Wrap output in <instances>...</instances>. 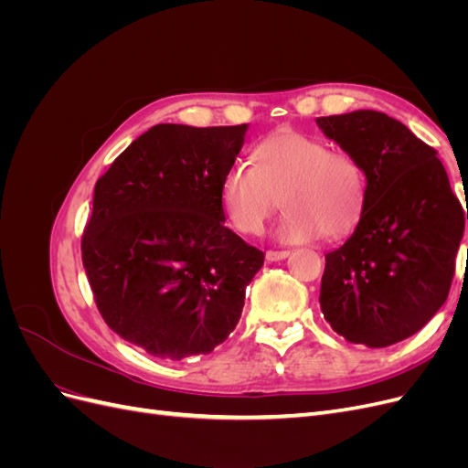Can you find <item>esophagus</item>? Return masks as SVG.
Instances as JSON below:
<instances>
[{
	"mask_svg": "<svg viewBox=\"0 0 468 468\" xmlns=\"http://www.w3.org/2000/svg\"><path fill=\"white\" fill-rule=\"evenodd\" d=\"M289 256H291L289 250H281V251L269 250V251H265V260L267 261H281V260H287Z\"/></svg>",
	"mask_w": 468,
	"mask_h": 468,
	"instance_id": "obj_1",
	"label": "esophagus"
}]
</instances>
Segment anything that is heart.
Segmentation results:
<instances>
[{
	"mask_svg": "<svg viewBox=\"0 0 468 468\" xmlns=\"http://www.w3.org/2000/svg\"><path fill=\"white\" fill-rule=\"evenodd\" d=\"M253 162H234L220 181V205L239 234H260L285 203L275 229L285 244L308 242L324 232L339 238L356 229L367 199V177L351 154L328 150L322 138L282 129L263 138Z\"/></svg>",
	"mask_w": 468,
	"mask_h": 468,
	"instance_id": "obj_1",
	"label": "heart"
}]
</instances>
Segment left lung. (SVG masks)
Here are the masks:
<instances>
[{
	"label": "left lung",
	"mask_w": 468,
	"mask_h": 468,
	"mask_svg": "<svg viewBox=\"0 0 468 468\" xmlns=\"http://www.w3.org/2000/svg\"><path fill=\"white\" fill-rule=\"evenodd\" d=\"M316 124L367 177L359 224L325 256L324 318L351 344H399L447 301L468 207L452 193L437 152L400 121L363 109Z\"/></svg>",
	"instance_id": "1"
}]
</instances>
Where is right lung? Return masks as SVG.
<instances>
[{"label": "right lung", "instance_id": "right-lung-1", "mask_svg": "<svg viewBox=\"0 0 468 468\" xmlns=\"http://www.w3.org/2000/svg\"><path fill=\"white\" fill-rule=\"evenodd\" d=\"M248 124H155L93 191L81 260L109 328L148 356H207L242 316L263 251L224 226L220 181Z\"/></svg>", "mask_w": 468, "mask_h": 468}]
</instances>
